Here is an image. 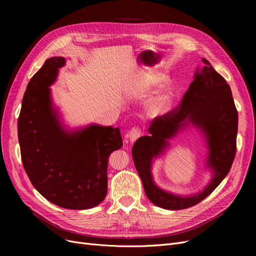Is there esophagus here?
<instances>
[{
    "label": "esophagus",
    "instance_id": "34e87169",
    "mask_svg": "<svg viewBox=\"0 0 256 256\" xmlns=\"http://www.w3.org/2000/svg\"><path fill=\"white\" fill-rule=\"evenodd\" d=\"M141 135H142L141 128H138V126H134V128H132L130 130V132H128V138L132 142H134V141H136L139 137H141Z\"/></svg>",
    "mask_w": 256,
    "mask_h": 256
}]
</instances>
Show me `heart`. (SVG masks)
<instances>
[{
  "label": "heart",
  "instance_id": "heart-1",
  "mask_svg": "<svg viewBox=\"0 0 256 256\" xmlns=\"http://www.w3.org/2000/svg\"><path fill=\"white\" fill-rule=\"evenodd\" d=\"M156 83H158V80H150L148 83H146L144 87L146 89H150ZM171 102H172V94L170 92H164L162 94H160V96L152 104L150 111L154 114L163 113L168 109L169 106L171 104Z\"/></svg>",
  "mask_w": 256,
  "mask_h": 256
}]
</instances>
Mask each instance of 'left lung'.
<instances>
[{
    "mask_svg": "<svg viewBox=\"0 0 256 256\" xmlns=\"http://www.w3.org/2000/svg\"><path fill=\"white\" fill-rule=\"evenodd\" d=\"M204 66L195 72L194 80L182 102L174 109L156 117L150 124V136L140 137L132 145L134 164L141 178L146 196L166 210L191 208L208 197L230 172L236 152L238 111L226 80L202 58ZM188 122L202 129L209 145L208 165L214 170L211 184L201 194L180 198L158 188L152 180V158L162 152L172 138Z\"/></svg>",
    "mask_w": 256,
    "mask_h": 256,
    "instance_id": "left-lung-1",
    "label": "left lung"
}]
</instances>
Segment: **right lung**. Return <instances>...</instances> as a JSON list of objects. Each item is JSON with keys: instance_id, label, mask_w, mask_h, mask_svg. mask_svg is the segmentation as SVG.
I'll return each mask as SVG.
<instances>
[{"instance_id": "add662e5", "label": "right lung", "mask_w": 256, "mask_h": 256, "mask_svg": "<svg viewBox=\"0 0 256 256\" xmlns=\"http://www.w3.org/2000/svg\"><path fill=\"white\" fill-rule=\"evenodd\" d=\"M62 57L48 59L30 80L18 120L20 156L35 189L58 206L86 210L104 199L108 158L122 146L120 130L90 126L67 132L52 109L48 86Z\"/></svg>"}]
</instances>
